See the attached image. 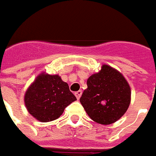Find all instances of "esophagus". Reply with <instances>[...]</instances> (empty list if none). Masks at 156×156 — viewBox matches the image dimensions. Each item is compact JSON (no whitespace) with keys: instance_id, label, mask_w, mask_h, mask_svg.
Returning a JSON list of instances; mask_svg holds the SVG:
<instances>
[{"instance_id":"esophagus-1","label":"esophagus","mask_w":156,"mask_h":156,"mask_svg":"<svg viewBox=\"0 0 156 156\" xmlns=\"http://www.w3.org/2000/svg\"><path fill=\"white\" fill-rule=\"evenodd\" d=\"M81 94H82V91H81V90H78V91L75 92V95H76V97L77 99H80Z\"/></svg>"}]
</instances>
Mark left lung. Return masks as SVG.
Returning <instances> with one entry per match:
<instances>
[{
	"mask_svg": "<svg viewBox=\"0 0 156 156\" xmlns=\"http://www.w3.org/2000/svg\"><path fill=\"white\" fill-rule=\"evenodd\" d=\"M87 88L80 101L90 119L101 124H111L122 117L130 104L131 90L122 74L103 65L87 80Z\"/></svg>",
	"mask_w": 156,
	"mask_h": 156,
	"instance_id": "1",
	"label": "left lung"
}]
</instances>
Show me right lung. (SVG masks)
I'll return each instance as SVG.
<instances>
[{"mask_svg": "<svg viewBox=\"0 0 156 156\" xmlns=\"http://www.w3.org/2000/svg\"><path fill=\"white\" fill-rule=\"evenodd\" d=\"M76 98L69 86L58 75L42 73L25 93L24 101L27 111L40 122H50L62 115L65 108Z\"/></svg>", "mask_w": 156, "mask_h": 156, "instance_id": "add662e5", "label": "right lung"}]
</instances>
